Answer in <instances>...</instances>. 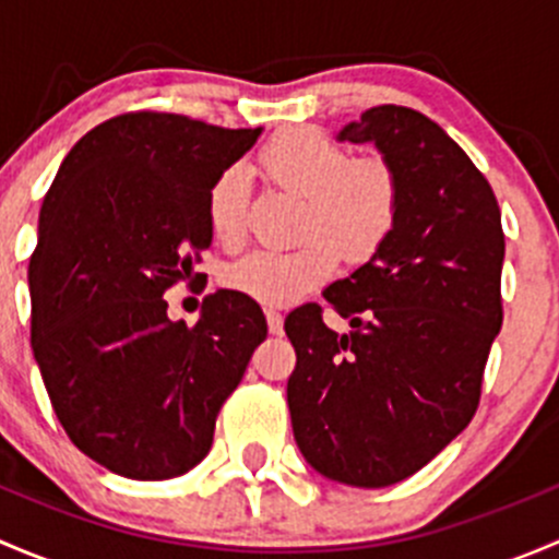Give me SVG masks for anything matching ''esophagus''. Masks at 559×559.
<instances>
[{"instance_id": "esophagus-1", "label": "esophagus", "mask_w": 559, "mask_h": 559, "mask_svg": "<svg viewBox=\"0 0 559 559\" xmlns=\"http://www.w3.org/2000/svg\"><path fill=\"white\" fill-rule=\"evenodd\" d=\"M264 319H267L270 335H281V332H284V316H281L278 311L267 308V311H264Z\"/></svg>"}]
</instances>
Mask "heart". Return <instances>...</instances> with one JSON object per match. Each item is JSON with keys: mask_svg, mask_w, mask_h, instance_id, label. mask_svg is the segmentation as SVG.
Here are the masks:
<instances>
[{"mask_svg": "<svg viewBox=\"0 0 559 559\" xmlns=\"http://www.w3.org/2000/svg\"><path fill=\"white\" fill-rule=\"evenodd\" d=\"M262 165L275 180L308 197L306 233L326 231L292 251L253 248L224 270V284L262 306H289L330 278L337 247L362 259L384 243L397 216V180L381 159H348L346 151L311 127L275 134L262 151ZM246 170L218 173L207 191V224L218 243H235L243 233Z\"/></svg>", "mask_w": 559, "mask_h": 559, "instance_id": "heart-1", "label": "heart"}]
</instances>
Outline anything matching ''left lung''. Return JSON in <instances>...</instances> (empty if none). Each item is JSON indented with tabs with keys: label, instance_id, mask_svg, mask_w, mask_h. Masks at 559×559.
<instances>
[{
	"label": "left lung",
	"instance_id": "left-lung-1",
	"mask_svg": "<svg viewBox=\"0 0 559 559\" xmlns=\"http://www.w3.org/2000/svg\"><path fill=\"white\" fill-rule=\"evenodd\" d=\"M337 140L376 145L397 180V216L373 257L324 289L348 335L319 306L286 316L297 354L286 403L316 473L379 489L414 476L471 425L503 324L506 238L492 186L421 112L370 107Z\"/></svg>",
	"mask_w": 559,
	"mask_h": 559
}]
</instances>
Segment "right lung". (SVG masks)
Instances as JSON below:
<instances>
[{"mask_svg": "<svg viewBox=\"0 0 559 559\" xmlns=\"http://www.w3.org/2000/svg\"><path fill=\"white\" fill-rule=\"evenodd\" d=\"M175 112H127L61 162L29 259L32 352L56 416L94 462L165 481L211 452L216 416L267 335L251 297H205L194 326L165 292L200 284L207 191L257 143Z\"/></svg>", "mask_w": 559, "mask_h": 559, "instance_id": "obj_1", "label": "right lung"}]
</instances>
